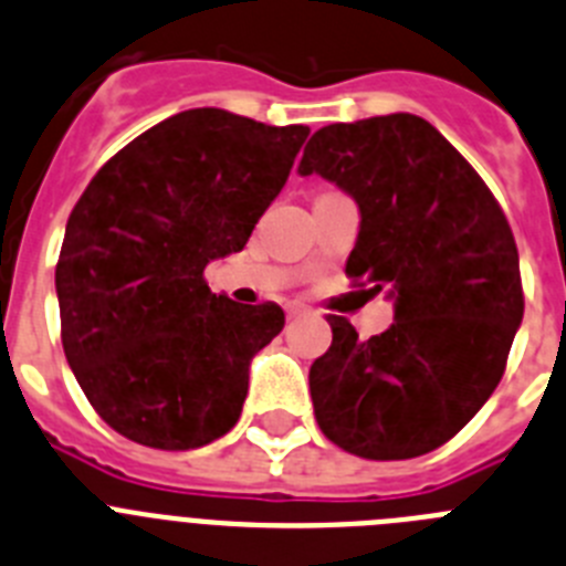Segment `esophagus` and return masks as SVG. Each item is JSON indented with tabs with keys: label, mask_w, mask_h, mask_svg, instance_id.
<instances>
[{
	"label": "esophagus",
	"mask_w": 566,
	"mask_h": 566,
	"mask_svg": "<svg viewBox=\"0 0 566 566\" xmlns=\"http://www.w3.org/2000/svg\"><path fill=\"white\" fill-rule=\"evenodd\" d=\"M284 313H287V318H296V316H302V313H307V307L298 302H290L287 307H284Z\"/></svg>",
	"instance_id": "esophagus-1"
}]
</instances>
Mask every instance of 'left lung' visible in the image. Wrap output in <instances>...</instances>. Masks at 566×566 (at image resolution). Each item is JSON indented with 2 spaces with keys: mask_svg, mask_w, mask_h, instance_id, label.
I'll return each mask as SVG.
<instances>
[{
  "mask_svg": "<svg viewBox=\"0 0 566 566\" xmlns=\"http://www.w3.org/2000/svg\"><path fill=\"white\" fill-rule=\"evenodd\" d=\"M298 174L356 199L361 230L344 273L396 298V322L370 338L327 316L333 344L311 367L318 427L370 461L430 453L493 396L524 316L507 216L473 165L412 113L322 127Z\"/></svg>",
  "mask_w": 566,
  "mask_h": 566,
  "instance_id": "8db88e82",
  "label": "left lung"
}]
</instances>
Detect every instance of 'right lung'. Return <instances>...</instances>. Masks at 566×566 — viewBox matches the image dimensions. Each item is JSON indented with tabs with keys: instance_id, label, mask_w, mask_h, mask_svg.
Here are the masks:
<instances>
[{
	"instance_id": "1",
	"label": "right lung",
	"mask_w": 566,
	"mask_h": 566,
	"mask_svg": "<svg viewBox=\"0 0 566 566\" xmlns=\"http://www.w3.org/2000/svg\"><path fill=\"white\" fill-rule=\"evenodd\" d=\"M311 127L196 107L99 167L56 262L62 347L102 421L154 450H196L242 416L276 302L210 293L205 268L248 244Z\"/></svg>"
}]
</instances>
